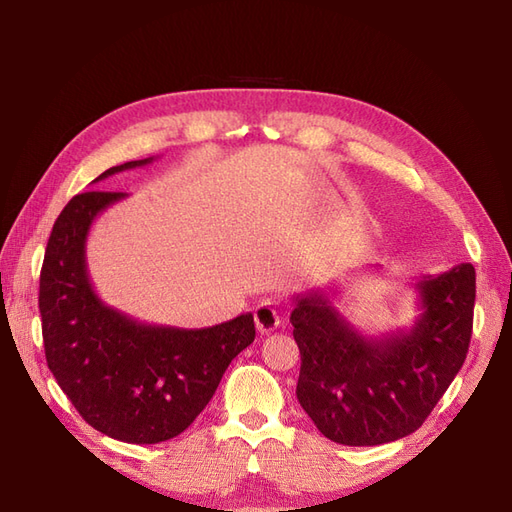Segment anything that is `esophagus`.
I'll list each match as a JSON object with an SVG mask.
<instances>
[{"label":"esophagus","instance_id":"esophagus-1","mask_svg":"<svg viewBox=\"0 0 512 512\" xmlns=\"http://www.w3.org/2000/svg\"><path fill=\"white\" fill-rule=\"evenodd\" d=\"M254 318H256V327L260 333H271L280 327V316H277V309L267 301L260 303L254 309Z\"/></svg>","mask_w":512,"mask_h":512}]
</instances>
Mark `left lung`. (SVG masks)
I'll use <instances>...</instances> for the list:
<instances>
[{"instance_id": "obj_1", "label": "left lung", "mask_w": 512, "mask_h": 512, "mask_svg": "<svg viewBox=\"0 0 512 512\" xmlns=\"http://www.w3.org/2000/svg\"><path fill=\"white\" fill-rule=\"evenodd\" d=\"M421 314L410 329L365 337L324 290L294 294L301 352L297 399L324 438L378 446L410 436L466 361L476 299L470 262L414 284Z\"/></svg>"}]
</instances>
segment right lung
I'll return each mask as SVG.
<instances>
[{"label": "right lung", "instance_id": "right-lung-1", "mask_svg": "<svg viewBox=\"0 0 512 512\" xmlns=\"http://www.w3.org/2000/svg\"><path fill=\"white\" fill-rule=\"evenodd\" d=\"M149 162L113 166L96 181ZM126 196L76 194L59 213L40 271L42 339L57 384L91 427L121 442L158 444L194 423L256 329L252 314L207 329L158 327L98 297L87 273V235Z\"/></svg>", "mask_w": 512, "mask_h": 512}]
</instances>
